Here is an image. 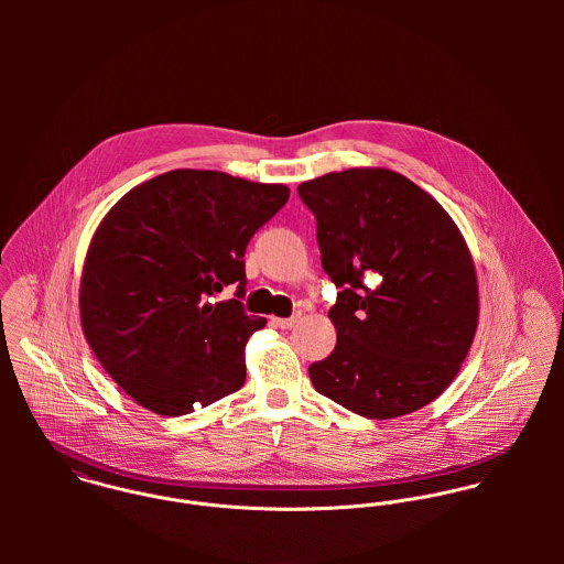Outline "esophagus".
<instances>
[{
	"mask_svg": "<svg viewBox=\"0 0 564 564\" xmlns=\"http://www.w3.org/2000/svg\"><path fill=\"white\" fill-rule=\"evenodd\" d=\"M302 319V315H293V317H273V325L275 327H282V329H291L295 327Z\"/></svg>",
	"mask_w": 564,
	"mask_h": 564,
	"instance_id": "34e87169",
	"label": "esophagus"
}]
</instances>
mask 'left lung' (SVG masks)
Listing matches in <instances>:
<instances>
[{"label": "left lung", "mask_w": 564, "mask_h": 564, "mask_svg": "<svg viewBox=\"0 0 564 564\" xmlns=\"http://www.w3.org/2000/svg\"><path fill=\"white\" fill-rule=\"evenodd\" d=\"M317 217L336 347L313 387L367 419L434 402L458 376L480 317L471 251L447 210L384 166L332 171L297 186Z\"/></svg>", "instance_id": "obj_1"}]
</instances>
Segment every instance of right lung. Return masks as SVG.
Here are the masks:
<instances>
[{
    "mask_svg": "<svg viewBox=\"0 0 564 564\" xmlns=\"http://www.w3.org/2000/svg\"><path fill=\"white\" fill-rule=\"evenodd\" d=\"M289 186L208 169H173L128 191L97 226L80 278L84 338L139 405L180 416L237 393L247 338L267 319L239 300L245 247Z\"/></svg>",
    "mask_w": 564,
    "mask_h": 564,
    "instance_id": "right-lung-1",
    "label": "right lung"
}]
</instances>
